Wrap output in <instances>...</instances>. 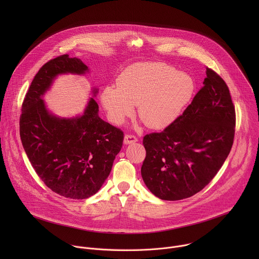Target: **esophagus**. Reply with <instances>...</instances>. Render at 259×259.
Instances as JSON below:
<instances>
[{"mask_svg": "<svg viewBox=\"0 0 259 259\" xmlns=\"http://www.w3.org/2000/svg\"><path fill=\"white\" fill-rule=\"evenodd\" d=\"M137 141V137L131 134H126L124 137V143L125 144H130V143H134Z\"/></svg>", "mask_w": 259, "mask_h": 259, "instance_id": "34e87169", "label": "esophagus"}]
</instances>
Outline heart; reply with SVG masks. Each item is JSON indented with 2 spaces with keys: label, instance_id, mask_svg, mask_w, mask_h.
<instances>
[{
  "label": "heart",
  "instance_id": "obj_1",
  "mask_svg": "<svg viewBox=\"0 0 259 259\" xmlns=\"http://www.w3.org/2000/svg\"><path fill=\"white\" fill-rule=\"evenodd\" d=\"M118 87H106L101 102L113 123L121 125L134 114L152 129L173 124L192 101L196 81L188 72L163 62H140L127 67L118 78Z\"/></svg>",
  "mask_w": 259,
  "mask_h": 259
}]
</instances>
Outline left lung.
Listing matches in <instances>:
<instances>
[{
    "instance_id": "8db88e82",
    "label": "left lung",
    "mask_w": 259,
    "mask_h": 259,
    "mask_svg": "<svg viewBox=\"0 0 259 259\" xmlns=\"http://www.w3.org/2000/svg\"><path fill=\"white\" fill-rule=\"evenodd\" d=\"M206 75L204 86L173 124L143 137L141 176L162 200L187 199L202 191L232 150L236 113L229 87L211 68Z\"/></svg>"
}]
</instances>
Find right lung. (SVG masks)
Listing matches in <instances>:
<instances>
[{"label": "right lung", "instance_id": "right-lung-1", "mask_svg": "<svg viewBox=\"0 0 259 259\" xmlns=\"http://www.w3.org/2000/svg\"><path fill=\"white\" fill-rule=\"evenodd\" d=\"M87 71L81 59L67 54L45 63L29 86L19 121L23 149L36 174L54 193L77 200L100 190L122 149L124 133L99 118L94 98L82 116L59 118L48 112L42 96L58 75ZM92 92L95 96L98 90Z\"/></svg>", "mask_w": 259, "mask_h": 259}]
</instances>
